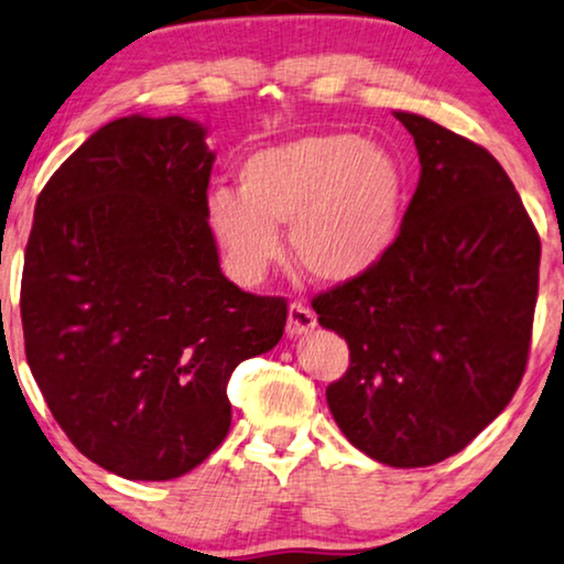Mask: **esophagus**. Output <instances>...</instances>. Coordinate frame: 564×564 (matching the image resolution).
I'll return each instance as SVG.
<instances>
[{
	"instance_id": "1",
	"label": "esophagus",
	"mask_w": 564,
	"mask_h": 564,
	"mask_svg": "<svg viewBox=\"0 0 564 564\" xmlns=\"http://www.w3.org/2000/svg\"><path fill=\"white\" fill-rule=\"evenodd\" d=\"M317 327V314H314L310 306L304 302H291L289 306V322H286V333L291 337L306 335Z\"/></svg>"
}]
</instances>
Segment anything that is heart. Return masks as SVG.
<instances>
[{
	"mask_svg": "<svg viewBox=\"0 0 564 564\" xmlns=\"http://www.w3.org/2000/svg\"><path fill=\"white\" fill-rule=\"evenodd\" d=\"M237 177L239 191L206 195V216L242 283L262 281L281 260V224L294 260L327 286L369 275L400 239L408 175L389 149L358 133H304L262 147Z\"/></svg>",
	"mask_w": 564,
	"mask_h": 564,
	"instance_id": "obj_1",
	"label": "heart"
}]
</instances>
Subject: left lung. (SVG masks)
I'll return each instance as SVG.
<instances>
[{
	"mask_svg": "<svg viewBox=\"0 0 564 564\" xmlns=\"http://www.w3.org/2000/svg\"><path fill=\"white\" fill-rule=\"evenodd\" d=\"M420 180L377 270L314 296L350 348L327 387L345 438L389 467L459 454L513 400L527 371L542 242L485 147L415 112Z\"/></svg>",
	"mask_w": 564,
	"mask_h": 564,
	"instance_id": "1",
	"label": "left lung"
}]
</instances>
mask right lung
I'll return each mask as SVG.
<instances>
[{
  "instance_id": "obj_1",
  "label": "right lung",
  "mask_w": 564,
  "mask_h": 564,
  "mask_svg": "<svg viewBox=\"0 0 564 564\" xmlns=\"http://www.w3.org/2000/svg\"><path fill=\"white\" fill-rule=\"evenodd\" d=\"M195 120L129 116L95 131L37 195L22 268L25 356L51 415L102 469L183 477L227 438V384L275 348L281 296L219 268Z\"/></svg>"
}]
</instances>
